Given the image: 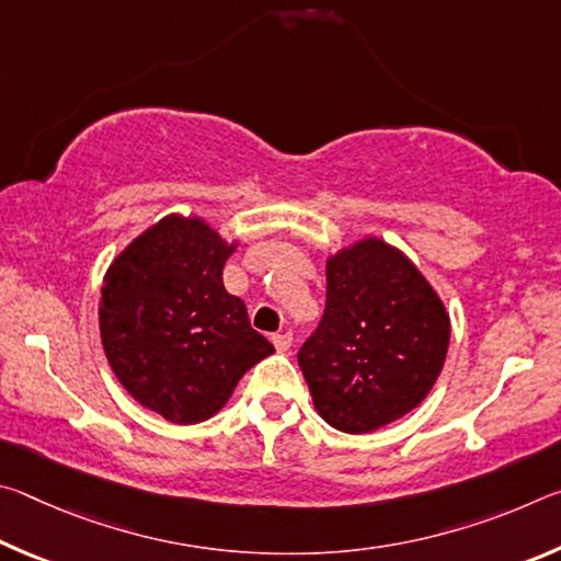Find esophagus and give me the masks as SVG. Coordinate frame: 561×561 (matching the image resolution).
<instances>
[{
  "label": "esophagus",
  "instance_id": "34e87169",
  "mask_svg": "<svg viewBox=\"0 0 561 561\" xmlns=\"http://www.w3.org/2000/svg\"><path fill=\"white\" fill-rule=\"evenodd\" d=\"M291 341H294L291 331H279V334L272 336V344H274V348H277V351H287L291 346Z\"/></svg>",
  "mask_w": 561,
  "mask_h": 561
}]
</instances>
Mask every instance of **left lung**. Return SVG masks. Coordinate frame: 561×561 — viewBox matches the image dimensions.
I'll return each mask as SVG.
<instances>
[{
	"instance_id": "obj_1",
	"label": "left lung",
	"mask_w": 561,
	"mask_h": 561,
	"mask_svg": "<svg viewBox=\"0 0 561 561\" xmlns=\"http://www.w3.org/2000/svg\"><path fill=\"white\" fill-rule=\"evenodd\" d=\"M450 317L421 270L378 237L327 260V309L299 366L331 428L371 433L421 405L443 371Z\"/></svg>"
}]
</instances>
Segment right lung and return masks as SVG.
Masks as SVG:
<instances>
[{
	"instance_id": "obj_1",
	"label": "right lung",
	"mask_w": 561,
	"mask_h": 561,
	"mask_svg": "<svg viewBox=\"0 0 561 561\" xmlns=\"http://www.w3.org/2000/svg\"><path fill=\"white\" fill-rule=\"evenodd\" d=\"M237 242L203 217L168 215L123 250L103 277L101 344L121 386L178 425L213 417L274 346L222 284Z\"/></svg>"
}]
</instances>
